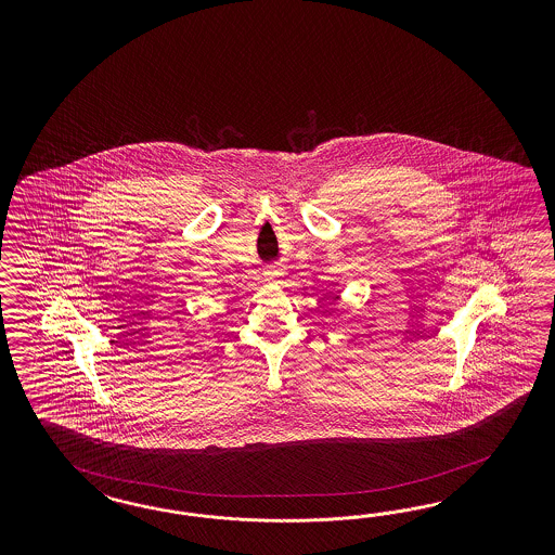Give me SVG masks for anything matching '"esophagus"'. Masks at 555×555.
I'll list each match as a JSON object with an SVG mask.
<instances>
[{"instance_id": "obj_1", "label": "esophagus", "mask_w": 555, "mask_h": 555, "mask_svg": "<svg viewBox=\"0 0 555 555\" xmlns=\"http://www.w3.org/2000/svg\"><path fill=\"white\" fill-rule=\"evenodd\" d=\"M281 274H283V269H281V267H272V269L269 270L270 279H279Z\"/></svg>"}]
</instances>
